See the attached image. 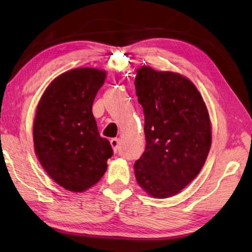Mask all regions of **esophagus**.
Wrapping results in <instances>:
<instances>
[{
  "instance_id": "1",
  "label": "esophagus",
  "mask_w": 252,
  "mask_h": 252,
  "mask_svg": "<svg viewBox=\"0 0 252 252\" xmlns=\"http://www.w3.org/2000/svg\"><path fill=\"white\" fill-rule=\"evenodd\" d=\"M110 143H111V147L113 148V150H114V151H117L118 149H119V144H120V139H118V138H113V139H111Z\"/></svg>"
}]
</instances>
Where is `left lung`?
Here are the masks:
<instances>
[{"mask_svg": "<svg viewBox=\"0 0 252 252\" xmlns=\"http://www.w3.org/2000/svg\"><path fill=\"white\" fill-rule=\"evenodd\" d=\"M135 92L144 113L146 150L134 163L138 185L153 198L178 194L197 178L211 148V121L192 81L142 65Z\"/></svg>", "mask_w": 252, "mask_h": 252, "instance_id": "8db88e82", "label": "left lung"}]
</instances>
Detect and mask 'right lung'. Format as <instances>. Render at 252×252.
<instances>
[{"instance_id":"1","label":"right lung","mask_w":252,"mask_h":252,"mask_svg":"<svg viewBox=\"0 0 252 252\" xmlns=\"http://www.w3.org/2000/svg\"><path fill=\"white\" fill-rule=\"evenodd\" d=\"M106 71L76 67L57 76L42 94L33 121L34 152L48 176L83 192L101 180L113 151L92 113Z\"/></svg>"}]
</instances>
